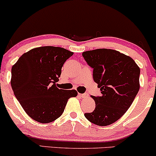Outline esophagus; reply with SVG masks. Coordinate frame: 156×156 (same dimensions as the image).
Wrapping results in <instances>:
<instances>
[{"mask_svg": "<svg viewBox=\"0 0 156 156\" xmlns=\"http://www.w3.org/2000/svg\"><path fill=\"white\" fill-rule=\"evenodd\" d=\"M78 96H79L80 98H87V97H88V94H87V93H85V94H81V93H78Z\"/></svg>", "mask_w": 156, "mask_h": 156, "instance_id": "1", "label": "esophagus"}]
</instances>
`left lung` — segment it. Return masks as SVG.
<instances>
[{
  "instance_id": "8db88e82",
  "label": "left lung",
  "mask_w": 156,
  "mask_h": 156,
  "mask_svg": "<svg viewBox=\"0 0 156 156\" xmlns=\"http://www.w3.org/2000/svg\"><path fill=\"white\" fill-rule=\"evenodd\" d=\"M82 55L93 68V79L101 91V96H91L95 108L84 116L100 126L112 124L128 111L139 92V67L130 56L112 49L85 51Z\"/></svg>"
}]
</instances>
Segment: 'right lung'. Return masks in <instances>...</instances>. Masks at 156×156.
Segmentation results:
<instances>
[{"mask_svg": "<svg viewBox=\"0 0 156 156\" xmlns=\"http://www.w3.org/2000/svg\"><path fill=\"white\" fill-rule=\"evenodd\" d=\"M73 52L63 48L44 46L23 53L12 67L11 86L26 113L34 120L49 123L64 112L75 89L64 90L55 83L62 67Z\"/></svg>", "mask_w": 156, "mask_h": 156, "instance_id": "add662e5", "label": "right lung"}]
</instances>
